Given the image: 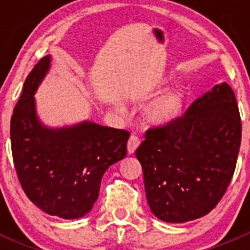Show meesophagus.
Wrapping results in <instances>:
<instances>
[{"instance_id":"obj_1","label":"esophagus","mask_w":250,"mask_h":250,"mask_svg":"<svg viewBox=\"0 0 250 250\" xmlns=\"http://www.w3.org/2000/svg\"><path fill=\"white\" fill-rule=\"evenodd\" d=\"M140 145V139L137 137V135H130L129 140H128V144H127V148H128V153H134L135 150L138 148V146Z\"/></svg>"}]
</instances>
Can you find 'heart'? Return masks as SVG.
Masks as SVG:
<instances>
[{"mask_svg": "<svg viewBox=\"0 0 250 250\" xmlns=\"http://www.w3.org/2000/svg\"><path fill=\"white\" fill-rule=\"evenodd\" d=\"M185 95L179 88L167 90L151 100L145 107V116L151 123L166 125L180 115Z\"/></svg>", "mask_w": 250, "mask_h": 250, "instance_id": "obj_1", "label": "heart"}]
</instances>
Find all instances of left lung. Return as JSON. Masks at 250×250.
<instances>
[{
    "mask_svg": "<svg viewBox=\"0 0 250 250\" xmlns=\"http://www.w3.org/2000/svg\"><path fill=\"white\" fill-rule=\"evenodd\" d=\"M241 138L236 97L226 82L196 99L184 116L150 128L135 156L151 211L176 224L207 215L230 185Z\"/></svg>",
    "mask_w": 250,
    "mask_h": 250,
    "instance_id": "left-lung-1",
    "label": "left lung"
}]
</instances>
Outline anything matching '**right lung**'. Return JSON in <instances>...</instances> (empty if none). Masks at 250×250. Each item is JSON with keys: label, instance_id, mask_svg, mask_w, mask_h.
<instances>
[{"label": "right lung", "instance_id": "obj_1", "mask_svg": "<svg viewBox=\"0 0 250 250\" xmlns=\"http://www.w3.org/2000/svg\"><path fill=\"white\" fill-rule=\"evenodd\" d=\"M50 60L42 58L25 80L11 120L12 155L20 185L35 206L49 215L78 219L92 210L107 168L127 155L129 132L90 121L44 125L34 95Z\"/></svg>", "mask_w": 250, "mask_h": 250}]
</instances>
